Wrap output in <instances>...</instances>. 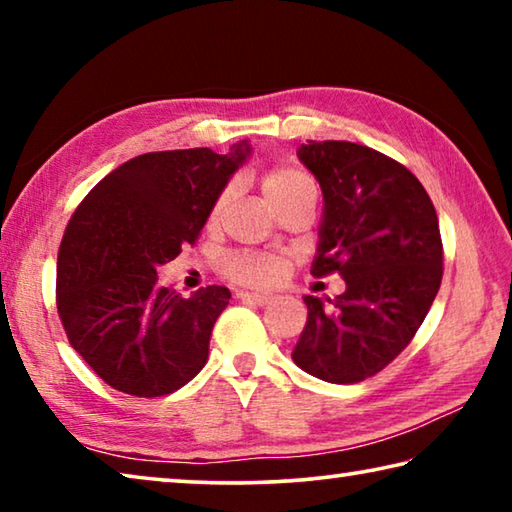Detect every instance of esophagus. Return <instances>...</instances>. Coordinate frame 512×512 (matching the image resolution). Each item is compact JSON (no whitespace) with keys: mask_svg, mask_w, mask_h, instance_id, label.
<instances>
[{"mask_svg":"<svg viewBox=\"0 0 512 512\" xmlns=\"http://www.w3.org/2000/svg\"><path fill=\"white\" fill-rule=\"evenodd\" d=\"M237 296L241 298V300H248V302H255V305H271L273 302V296L271 293H250V291H239Z\"/></svg>","mask_w":512,"mask_h":512,"instance_id":"obj_1","label":"esophagus"}]
</instances>
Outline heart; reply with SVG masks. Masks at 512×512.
<instances>
[{"label": "heart", "instance_id": "1", "mask_svg": "<svg viewBox=\"0 0 512 512\" xmlns=\"http://www.w3.org/2000/svg\"><path fill=\"white\" fill-rule=\"evenodd\" d=\"M262 189L268 201L280 210L282 205L300 201V198H314L316 185L305 171L293 167V164H275L266 169L262 176ZM232 196V187H225L212 205V221L219 219L225 205ZM289 262L280 253H235L225 259V275L244 287H271L287 275Z\"/></svg>", "mask_w": 512, "mask_h": 512}]
</instances>
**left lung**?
<instances>
[{
	"instance_id": "obj_1",
	"label": "left lung",
	"mask_w": 512,
	"mask_h": 512,
	"mask_svg": "<svg viewBox=\"0 0 512 512\" xmlns=\"http://www.w3.org/2000/svg\"><path fill=\"white\" fill-rule=\"evenodd\" d=\"M298 158L323 189L311 275L339 273L345 291L327 311L305 296L298 366L329 384H357L384 370L418 332L443 280L436 207L413 173L354 142H314Z\"/></svg>"
}]
</instances>
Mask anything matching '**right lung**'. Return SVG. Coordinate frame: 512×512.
I'll return each instance as SVG.
<instances>
[{"label":"right lung","mask_w":512,"mask_h":512,"mask_svg":"<svg viewBox=\"0 0 512 512\" xmlns=\"http://www.w3.org/2000/svg\"><path fill=\"white\" fill-rule=\"evenodd\" d=\"M250 153L212 149L144 153L110 171L69 219L58 250L56 305L72 348L108 386L160 397L207 363L230 291L183 298L160 287L158 266L196 244L207 216Z\"/></svg>","instance_id":"1"}]
</instances>
